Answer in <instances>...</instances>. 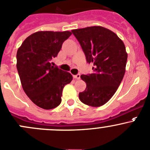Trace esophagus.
Here are the masks:
<instances>
[{
    "mask_svg": "<svg viewBox=\"0 0 150 150\" xmlns=\"http://www.w3.org/2000/svg\"><path fill=\"white\" fill-rule=\"evenodd\" d=\"M74 78H75V79H77V80H79L80 78H81V75H80V74H78V75H74Z\"/></svg>",
    "mask_w": 150,
    "mask_h": 150,
    "instance_id": "34e87169",
    "label": "esophagus"
}]
</instances>
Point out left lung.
<instances>
[{
  "label": "left lung",
  "instance_id": "8db88e82",
  "mask_svg": "<svg viewBox=\"0 0 150 150\" xmlns=\"http://www.w3.org/2000/svg\"><path fill=\"white\" fill-rule=\"evenodd\" d=\"M79 42L88 63H93L94 72L82 75L86 83L79 93L83 103L92 107L105 104L115 94L125 72L127 53L122 40L109 29L91 26L72 30Z\"/></svg>",
  "mask_w": 150,
  "mask_h": 150
}]
</instances>
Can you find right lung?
<instances>
[{
	"label": "right lung",
	"mask_w": 150,
	"mask_h": 150,
	"mask_svg": "<svg viewBox=\"0 0 150 150\" xmlns=\"http://www.w3.org/2000/svg\"><path fill=\"white\" fill-rule=\"evenodd\" d=\"M70 31H37L24 40L17 52V69L25 93L40 108L50 110L62 102V91L72 76L52 66Z\"/></svg>",
	"instance_id": "right-lung-1"
}]
</instances>
